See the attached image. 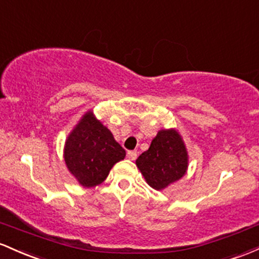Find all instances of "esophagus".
Wrapping results in <instances>:
<instances>
[{
  "mask_svg": "<svg viewBox=\"0 0 259 259\" xmlns=\"http://www.w3.org/2000/svg\"><path fill=\"white\" fill-rule=\"evenodd\" d=\"M127 156H128L130 160H136V159H137V152H136V150H130V152L127 153Z\"/></svg>",
  "mask_w": 259,
  "mask_h": 259,
  "instance_id": "esophagus-1",
  "label": "esophagus"
}]
</instances>
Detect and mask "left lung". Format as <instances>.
<instances>
[{"label":"left lung","instance_id":"obj_1","mask_svg":"<svg viewBox=\"0 0 259 259\" xmlns=\"http://www.w3.org/2000/svg\"><path fill=\"white\" fill-rule=\"evenodd\" d=\"M136 165L150 187L162 191L185 176L188 152L179 131L160 130L149 149L138 156Z\"/></svg>","mask_w":259,"mask_h":259}]
</instances>
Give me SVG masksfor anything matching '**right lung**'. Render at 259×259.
Listing matches in <instances>:
<instances>
[{"mask_svg": "<svg viewBox=\"0 0 259 259\" xmlns=\"http://www.w3.org/2000/svg\"><path fill=\"white\" fill-rule=\"evenodd\" d=\"M126 152L111 131L88 110L69 132L63 148L65 164L78 184L85 188L103 184L116 162Z\"/></svg>", "mask_w": 259, "mask_h": 259, "instance_id": "1", "label": "right lung"}]
</instances>
